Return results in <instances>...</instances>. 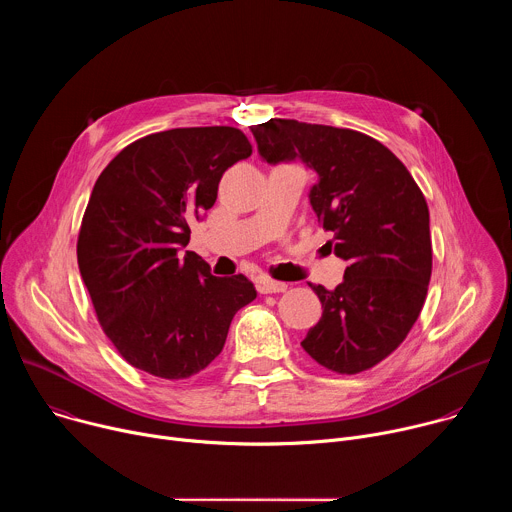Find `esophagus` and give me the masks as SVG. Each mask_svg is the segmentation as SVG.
<instances>
[{"label": "esophagus", "instance_id": "34e87169", "mask_svg": "<svg viewBox=\"0 0 512 512\" xmlns=\"http://www.w3.org/2000/svg\"><path fill=\"white\" fill-rule=\"evenodd\" d=\"M287 289V283L275 281V279H261L259 281V291L261 294H283Z\"/></svg>", "mask_w": 512, "mask_h": 512}]
</instances>
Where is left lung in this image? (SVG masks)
<instances>
[{"mask_svg":"<svg viewBox=\"0 0 512 512\" xmlns=\"http://www.w3.org/2000/svg\"><path fill=\"white\" fill-rule=\"evenodd\" d=\"M259 154L302 158L320 176L310 202L326 243L348 267L332 291L310 287L322 318L302 348L324 369L356 375L401 346L425 304L431 277L429 208L403 162L354 129L269 119L251 127Z\"/></svg>","mask_w":512,"mask_h":512,"instance_id":"left-lung-1","label":"left lung"}]
</instances>
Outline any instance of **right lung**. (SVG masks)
I'll list each match as a JSON object with an SVG mask.
<instances>
[{
  "label": "right lung",
  "instance_id": "1",
  "mask_svg": "<svg viewBox=\"0 0 512 512\" xmlns=\"http://www.w3.org/2000/svg\"><path fill=\"white\" fill-rule=\"evenodd\" d=\"M251 152L237 127H178L135 139L97 178L77 259L97 320L131 367L166 381L198 375L257 298L245 275L214 277L192 251L178 257L192 218Z\"/></svg>",
  "mask_w": 512,
  "mask_h": 512
}]
</instances>
